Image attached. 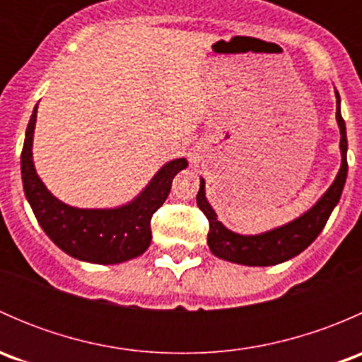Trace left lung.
I'll use <instances>...</instances> for the list:
<instances>
[{"instance_id": "obj_1", "label": "left lung", "mask_w": 362, "mask_h": 362, "mask_svg": "<svg viewBox=\"0 0 362 362\" xmlns=\"http://www.w3.org/2000/svg\"><path fill=\"white\" fill-rule=\"evenodd\" d=\"M337 94V120L339 126V152H341V166L331 184V187L324 192L322 198L319 199L308 211L301 215V217L294 218L293 222L280 228L272 229V231L261 233V235H238L226 228L222 222L217 221V214L210 203L206 202L204 196V180L202 178V185H199L198 196H196V203L202 208V211L206 215L208 222H210V231H208V247H210L211 254L217 255L218 259L224 261L236 262V264L245 266H273L279 262L289 261L294 255L301 254L326 226L327 218H329L331 211L337 206L341 196L343 185L346 180V171H349V164H346V129L345 120H343L341 112H339V94Z\"/></svg>"}]
</instances>
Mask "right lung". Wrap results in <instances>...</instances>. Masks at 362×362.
Listing matches in <instances>:
<instances>
[{
    "instance_id": "obj_1",
    "label": "right lung",
    "mask_w": 362,
    "mask_h": 362,
    "mask_svg": "<svg viewBox=\"0 0 362 362\" xmlns=\"http://www.w3.org/2000/svg\"><path fill=\"white\" fill-rule=\"evenodd\" d=\"M36 110L38 107L33 110L25 129L21 173L25 198L47 236L71 257L94 264H117L144 254L152 240V215L166 202L175 175L187 168V160L180 158L164 164L147 187L122 206H69L52 196L36 175L31 152Z\"/></svg>"
}]
</instances>
